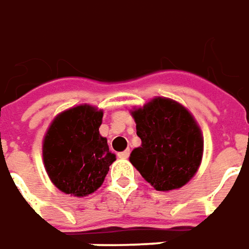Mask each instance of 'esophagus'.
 Instances as JSON below:
<instances>
[{
  "instance_id": "obj_1",
  "label": "esophagus",
  "mask_w": 249,
  "mask_h": 249,
  "mask_svg": "<svg viewBox=\"0 0 249 249\" xmlns=\"http://www.w3.org/2000/svg\"><path fill=\"white\" fill-rule=\"evenodd\" d=\"M118 157H119V158H123V160H126V158L130 157V150H124V151L118 153Z\"/></svg>"
}]
</instances>
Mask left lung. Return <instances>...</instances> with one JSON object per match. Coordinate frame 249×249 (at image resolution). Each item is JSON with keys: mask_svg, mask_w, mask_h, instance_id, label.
I'll return each mask as SVG.
<instances>
[{"mask_svg": "<svg viewBox=\"0 0 249 249\" xmlns=\"http://www.w3.org/2000/svg\"><path fill=\"white\" fill-rule=\"evenodd\" d=\"M133 116L142 144L133 150L130 162L157 190L184 186L197 172L204 150L189 111L174 100L156 98Z\"/></svg>", "mask_w": 249, "mask_h": 249, "instance_id": "1", "label": "left lung"}]
</instances>
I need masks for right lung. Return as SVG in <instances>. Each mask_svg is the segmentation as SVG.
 <instances>
[{
    "mask_svg": "<svg viewBox=\"0 0 249 249\" xmlns=\"http://www.w3.org/2000/svg\"><path fill=\"white\" fill-rule=\"evenodd\" d=\"M103 112L77 106L54 118L43 144L44 165L56 188L83 197L100 188L115 161L99 134Z\"/></svg>",
    "mask_w": 249,
    "mask_h": 249,
    "instance_id": "obj_1",
    "label": "right lung"
}]
</instances>
